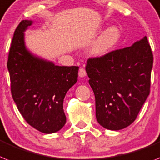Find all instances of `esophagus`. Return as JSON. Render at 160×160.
<instances>
[{
  "instance_id": "obj_1",
  "label": "esophagus",
  "mask_w": 160,
  "mask_h": 160,
  "mask_svg": "<svg viewBox=\"0 0 160 160\" xmlns=\"http://www.w3.org/2000/svg\"><path fill=\"white\" fill-rule=\"evenodd\" d=\"M78 75H79V77H81V78L86 77V75H87V72H86L85 69H84V68H79Z\"/></svg>"
}]
</instances>
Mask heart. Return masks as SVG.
I'll use <instances>...</instances> for the list:
<instances>
[{
  "label": "heart",
  "instance_id": "b5f03b06",
  "mask_svg": "<svg viewBox=\"0 0 160 160\" xmlns=\"http://www.w3.org/2000/svg\"><path fill=\"white\" fill-rule=\"evenodd\" d=\"M119 38L120 31L118 28L110 27L107 28L93 43L91 48V53L96 57L104 56L118 43Z\"/></svg>",
  "mask_w": 160,
  "mask_h": 160
}]
</instances>
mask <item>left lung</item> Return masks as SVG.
<instances>
[{"label": "left lung", "mask_w": 160, "mask_h": 160, "mask_svg": "<svg viewBox=\"0 0 160 160\" xmlns=\"http://www.w3.org/2000/svg\"><path fill=\"white\" fill-rule=\"evenodd\" d=\"M153 54L146 37L132 47L89 58L86 71L98 122L109 130L132 124L150 94Z\"/></svg>", "instance_id": "left-lung-1"}]
</instances>
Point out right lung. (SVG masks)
<instances>
[{
	"instance_id": "right-lung-1",
	"label": "right lung",
	"mask_w": 160,
	"mask_h": 160,
	"mask_svg": "<svg viewBox=\"0 0 160 160\" xmlns=\"http://www.w3.org/2000/svg\"><path fill=\"white\" fill-rule=\"evenodd\" d=\"M32 21H21L14 31L9 52L12 97L25 121L43 133L56 132L64 126L63 103L78 81V66H58L33 55L25 47L24 31Z\"/></svg>"
}]
</instances>
